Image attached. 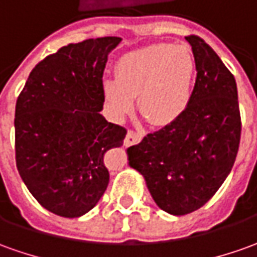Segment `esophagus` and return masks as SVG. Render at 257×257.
I'll return each mask as SVG.
<instances>
[{
    "label": "esophagus",
    "instance_id": "esophagus-1",
    "mask_svg": "<svg viewBox=\"0 0 257 257\" xmlns=\"http://www.w3.org/2000/svg\"><path fill=\"white\" fill-rule=\"evenodd\" d=\"M143 135L141 132H136V131H129L128 135L125 138V146H132L135 143H139L142 141Z\"/></svg>",
    "mask_w": 257,
    "mask_h": 257
}]
</instances>
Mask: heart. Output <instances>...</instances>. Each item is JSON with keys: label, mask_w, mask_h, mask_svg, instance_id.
Returning a JSON list of instances; mask_svg holds the SVG:
<instances>
[{"label": "heart", "mask_w": 257, "mask_h": 257, "mask_svg": "<svg viewBox=\"0 0 257 257\" xmlns=\"http://www.w3.org/2000/svg\"><path fill=\"white\" fill-rule=\"evenodd\" d=\"M194 73L188 49L158 43L119 57L116 80H105L102 91L115 116L129 114L138 97L143 116L155 126H166L186 112Z\"/></svg>", "instance_id": "heart-1"}]
</instances>
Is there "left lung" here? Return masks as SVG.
<instances>
[{"label":"left lung","instance_id":"left-lung-1","mask_svg":"<svg viewBox=\"0 0 257 257\" xmlns=\"http://www.w3.org/2000/svg\"><path fill=\"white\" fill-rule=\"evenodd\" d=\"M197 77L186 112L128 149L129 166L172 215L201 208L231 172L240 142L236 81L214 49L190 35Z\"/></svg>","mask_w":257,"mask_h":257}]
</instances>
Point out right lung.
Instances as JSON below:
<instances>
[{"mask_svg": "<svg viewBox=\"0 0 257 257\" xmlns=\"http://www.w3.org/2000/svg\"><path fill=\"white\" fill-rule=\"evenodd\" d=\"M121 38L70 43L31 71L15 106V160L43 208L77 218L95 207L109 183L105 153L126 129L99 114L102 74Z\"/></svg>", "mask_w": 257, "mask_h": 257, "instance_id": "right-lung-1", "label": "right lung"}]
</instances>
